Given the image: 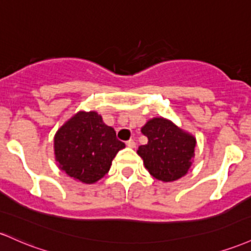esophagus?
Wrapping results in <instances>:
<instances>
[{"label":"esophagus","instance_id":"obj_1","mask_svg":"<svg viewBox=\"0 0 251 251\" xmlns=\"http://www.w3.org/2000/svg\"><path fill=\"white\" fill-rule=\"evenodd\" d=\"M126 145H127L128 148H136V142H134L133 139H130L126 142Z\"/></svg>","mask_w":251,"mask_h":251}]
</instances>
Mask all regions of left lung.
<instances>
[{"label":"left lung","instance_id":"obj_1","mask_svg":"<svg viewBox=\"0 0 251 251\" xmlns=\"http://www.w3.org/2000/svg\"><path fill=\"white\" fill-rule=\"evenodd\" d=\"M142 133L148 137V144L140 145L137 153L153 177L172 182L188 173L197 145L192 134L164 118L149 120Z\"/></svg>","mask_w":251,"mask_h":251}]
</instances>
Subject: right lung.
Instances as JSON below:
<instances>
[{"instance_id": "add662e5", "label": "right lung", "mask_w": 251, "mask_h": 251, "mask_svg": "<svg viewBox=\"0 0 251 251\" xmlns=\"http://www.w3.org/2000/svg\"><path fill=\"white\" fill-rule=\"evenodd\" d=\"M54 156L60 170L77 181L95 183L108 173L125 144L96 112H78L54 134Z\"/></svg>"}]
</instances>
